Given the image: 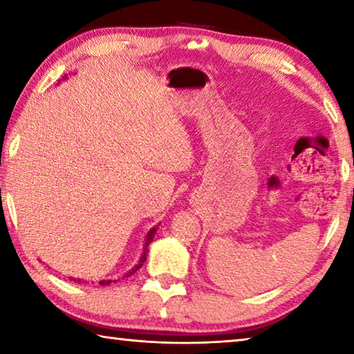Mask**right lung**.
<instances>
[{
	"label": "right lung",
	"mask_w": 354,
	"mask_h": 354,
	"mask_svg": "<svg viewBox=\"0 0 354 354\" xmlns=\"http://www.w3.org/2000/svg\"><path fill=\"white\" fill-rule=\"evenodd\" d=\"M156 230H158V226H154V227H151V230L148 231V234H147V237H145V245H143V253H142V256H140L139 263H136V266H134L133 268H131V270H129L128 273H124L123 278H128V277H131V274H134V273H136L137 270H139V268L143 266V262L147 261L148 245L153 242V237H154V234H156ZM70 281H75V283H77V284L84 283L82 279H80V278H71V277H70ZM111 283H117V279H103V281H100L101 286H107V284H111Z\"/></svg>",
	"instance_id": "obj_1"
}]
</instances>
